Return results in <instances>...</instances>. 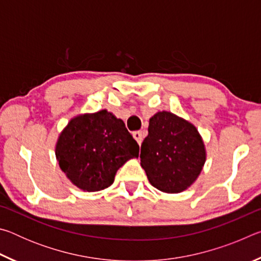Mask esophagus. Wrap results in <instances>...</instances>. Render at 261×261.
Returning <instances> with one entry per match:
<instances>
[{"mask_svg":"<svg viewBox=\"0 0 261 261\" xmlns=\"http://www.w3.org/2000/svg\"><path fill=\"white\" fill-rule=\"evenodd\" d=\"M144 136H145L144 131H135V132H134V138L136 139V141H137V143H138L139 145H140L141 143H143Z\"/></svg>","mask_w":261,"mask_h":261,"instance_id":"esophagus-1","label":"esophagus"}]
</instances>
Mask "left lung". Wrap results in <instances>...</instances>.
<instances>
[{
    "label": "left lung",
    "instance_id": "1",
    "mask_svg": "<svg viewBox=\"0 0 261 261\" xmlns=\"http://www.w3.org/2000/svg\"><path fill=\"white\" fill-rule=\"evenodd\" d=\"M206 161L204 141L192 123L169 112L149 118L140 165L154 188L179 193L194 183Z\"/></svg>",
    "mask_w": 261,
    "mask_h": 261
}]
</instances>
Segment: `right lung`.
I'll return each mask as SVG.
<instances>
[{
	"mask_svg": "<svg viewBox=\"0 0 261 261\" xmlns=\"http://www.w3.org/2000/svg\"><path fill=\"white\" fill-rule=\"evenodd\" d=\"M55 154L72 184L95 192L110 187L117 170L138 158L139 145L124 122L103 109L73 117L61 132Z\"/></svg>",
	"mask_w": 261,
	"mask_h": 261,
	"instance_id": "1",
	"label": "right lung"
}]
</instances>
